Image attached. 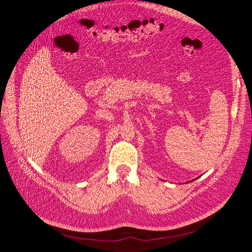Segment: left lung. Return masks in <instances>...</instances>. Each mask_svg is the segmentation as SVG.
Instances as JSON below:
<instances>
[{
	"mask_svg": "<svg viewBox=\"0 0 252 252\" xmlns=\"http://www.w3.org/2000/svg\"><path fill=\"white\" fill-rule=\"evenodd\" d=\"M196 179H198V178H196ZM196 179H194V180H192V181H195ZM192 181H190V182H192ZM187 183H188V182H187Z\"/></svg>",
	"mask_w": 252,
	"mask_h": 252,
	"instance_id": "8db88e82",
	"label": "left lung"
}]
</instances>
